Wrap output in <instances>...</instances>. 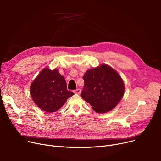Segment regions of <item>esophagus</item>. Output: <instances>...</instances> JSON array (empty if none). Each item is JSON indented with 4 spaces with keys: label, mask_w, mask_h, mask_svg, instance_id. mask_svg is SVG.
I'll return each instance as SVG.
<instances>
[{
    "label": "esophagus",
    "mask_w": 161,
    "mask_h": 161,
    "mask_svg": "<svg viewBox=\"0 0 161 161\" xmlns=\"http://www.w3.org/2000/svg\"><path fill=\"white\" fill-rule=\"evenodd\" d=\"M74 93H75V94H80L81 93V89H77L76 90L74 91Z\"/></svg>",
    "instance_id": "1"
}]
</instances>
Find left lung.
Masks as SVG:
<instances>
[{
	"mask_svg": "<svg viewBox=\"0 0 161 161\" xmlns=\"http://www.w3.org/2000/svg\"><path fill=\"white\" fill-rule=\"evenodd\" d=\"M84 87L81 97L94 111L106 113L120 102L125 86L117 71L105 64L88 70L83 76Z\"/></svg>",
	"mask_w": 161,
	"mask_h": 161,
	"instance_id": "left-lung-1",
	"label": "left lung"
}]
</instances>
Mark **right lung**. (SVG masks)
Here are the masks:
<instances>
[{"label": "right lung", "mask_w": 161, "mask_h": 161, "mask_svg": "<svg viewBox=\"0 0 161 161\" xmlns=\"http://www.w3.org/2000/svg\"><path fill=\"white\" fill-rule=\"evenodd\" d=\"M30 92L34 103L49 113L58 110L67 99L74 95L67 90L64 78L58 70H51L49 68L42 70L32 81Z\"/></svg>", "instance_id": "1"}]
</instances>
